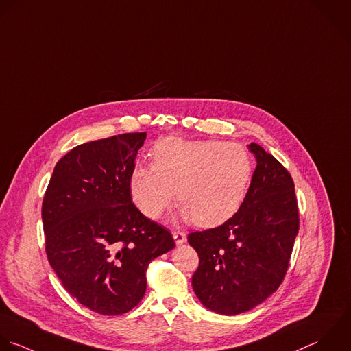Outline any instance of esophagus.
Returning a JSON list of instances; mask_svg holds the SVG:
<instances>
[{"label":"esophagus","mask_w":351,"mask_h":351,"mask_svg":"<svg viewBox=\"0 0 351 351\" xmlns=\"http://www.w3.org/2000/svg\"><path fill=\"white\" fill-rule=\"evenodd\" d=\"M172 235H173V239H175L178 246H180V245H183L186 242V234L183 231H179V230L173 231Z\"/></svg>","instance_id":"esophagus-1"}]
</instances>
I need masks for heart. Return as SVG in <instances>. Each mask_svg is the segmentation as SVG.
<instances>
[{"label": "heart", "instance_id": "heart-1", "mask_svg": "<svg viewBox=\"0 0 351 351\" xmlns=\"http://www.w3.org/2000/svg\"><path fill=\"white\" fill-rule=\"evenodd\" d=\"M252 176L253 160L242 145L167 138L154 146L153 164L132 171L130 186L149 219H157L178 190L183 216L199 227H215L239 209Z\"/></svg>", "mask_w": 351, "mask_h": 351}]
</instances>
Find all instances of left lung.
<instances>
[{
    "mask_svg": "<svg viewBox=\"0 0 351 351\" xmlns=\"http://www.w3.org/2000/svg\"><path fill=\"white\" fill-rule=\"evenodd\" d=\"M249 150L257 167L238 212L187 237L199 257L194 293L206 309L226 316L256 308L279 289L300 230L291 175L260 145Z\"/></svg>",
    "mask_w": 351,
    "mask_h": 351,
    "instance_id": "obj_1",
    "label": "left lung"
}]
</instances>
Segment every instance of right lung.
Listing matches in <instances>:
<instances>
[{
    "label": "right lung",
    "instance_id": "1",
    "mask_svg": "<svg viewBox=\"0 0 351 351\" xmlns=\"http://www.w3.org/2000/svg\"><path fill=\"white\" fill-rule=\"evenodd\" d=\"M145 139L132 132L73 147L56 164L42 202L50 267L79 304L105 316L135 308L150 261L175 247L171 232L132 204Z\"/></svg>",
    "mask_w": 351,
    "mask_h": 351
}]
</instances>
